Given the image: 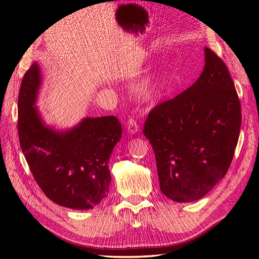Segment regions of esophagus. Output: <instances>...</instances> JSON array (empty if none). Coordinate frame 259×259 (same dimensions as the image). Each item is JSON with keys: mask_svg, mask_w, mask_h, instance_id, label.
<instances>
[{"mask_svg": "<svg viewBox=\"0 0 259 259\" xmlns=\"http://www.w3.org/2000/svg\"><path fill=\"white\" fill-rule=\"evenodd\" d=\"M139 129H140V126L137 122V120L130 118L127 122V131L130 133V135H136V133L139 131Z\"/></svg>", "mask_w": 259, "mask_h": 259, "instance_id": "34e87169", "label": "esophagus"}]
</instances>
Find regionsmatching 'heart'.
<instances>
[{"label":"heart","instance_id":"obj_1","mask_svg":"<svg viewBox=\"0 0 259 259\" xmlns=\"http://www.w3.org/2000/svg\"><path fill=\"white\" fill-rule=\"evenodd\" d=\"M163 70L157 69L140 81L135 90L137 99L143 103L155 102L159 98L162 83H163Z\"/></svg>","mask_w":259,"mask_h":259}]
</instances>
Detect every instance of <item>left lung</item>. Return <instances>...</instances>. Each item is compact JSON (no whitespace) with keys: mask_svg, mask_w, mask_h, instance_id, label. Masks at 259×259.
<instances>
[{"mask_svg":"<svg viewBox=\"0 0 259 259\" xmlns=\"http://www.w3.org/2000/svg\"><path fill=\"white\" fill-rule=\"evenodd\" d=\"M199 78L152 110L144 133L154 148L160 189L177 203L205 196L227 173L241 127V107L226 65L205 47Z\"/></svg>","mask_w":259,"mask_h":259,"instance_id":"obj_1","label":"left lung"}]
</instances>
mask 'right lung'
Segmentation results:
<instances>
[{
  "label": "right lung",
  "mask_w": 259,
  "mask_h": 259,
  "mask_svg": "<svg viewBox=\"0 0 259 259\" xmlns=\"http://www.w3.org/2000/svg\"><path fill=\"white\" fill-rule=\"evenodd\" d=\"M41 84L35 62L24 74L18 99V133L25 160L52 202L92 209L109 193V159L121 139V123L115 116L84 117L69 129H55L36 105Z\"/></svg>",
  "instance_id": "right-lung-1"
}]
</instances>
